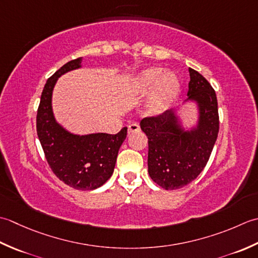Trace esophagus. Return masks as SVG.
I'll use <instances>...</instances> for the list:
<instances>
[{
  "instance_id": "34e87169",
  "label": "esophagus",
  "mask_w": 258,
  "mask_h": 258,
  "mask_svg": "<svg viewBox=\"0 0 258 258\" xmlns=\"http://www.w3.org/2000/svg\"><path fill=\"white\" fill-rule=\"evenodd\" d=\"M140 130V125L138 123H130L128 125V134L137 133V131Z\"/></svg>"
}]
</instances>
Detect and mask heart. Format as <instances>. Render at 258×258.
<instances>
[{"instance_id":"heart-1","label":"heart","mask_w":258,"mask_h":258,"mask_svg":"<svg viewBox=\"0 0 258 258\" xmlns=\"http://www.w3.org/2000/svg\"><path fill=\"white\" fill-rule=\"evenodd\" d=\"M134 96L141 98L150 93L147 112L160 114L170 107L180 90V81L176 73L161 68H149L141 71L130 82Z\"/></svg>"}]
</instances>
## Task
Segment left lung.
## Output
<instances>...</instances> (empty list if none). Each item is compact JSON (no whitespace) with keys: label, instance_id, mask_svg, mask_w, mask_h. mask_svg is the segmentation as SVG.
Listing matches in <instances>:
<instances>
[{"label":"left lung","instance_id":"1","mask_svg":"<svg viewBox=\"0 0 258 258\" xmlns=\"http://www.w3.org/2000/svg\"><path fill=\"white\" fill-rule=\"evenodd\" d=\"M188 98L161 115L141 120L148 137V172L167 190L179 189L195 180L206 166L216 143L219 119L214 89L201 73L189 69ZM186 104L197 109L194 125L183 122L180 111Z\"/></svg>","mask_w":258,"mask_h":258}]
</instances>
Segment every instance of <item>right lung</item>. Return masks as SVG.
Here are the masks:
<instances>
[{"label": "right lung", "instance_id": "obj_1", "mask_svg": "<svg viewBox=\"0 0 258 258\" xmlns=\"http://www.w3.org/2000/svg\"><path fill=\"white\" fill-rule=\"evenodd\" d=\"M81 68L82 57H78L66 63L46 81L36 115V131L45 158L56 177L79 190H93L112 176L128 128H122L117 135H79L56 121L52 96L57 79Z\"/></svg>", "mask_w": 258, "mask_h": 258}]
</instances>
